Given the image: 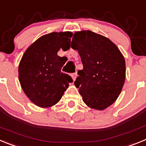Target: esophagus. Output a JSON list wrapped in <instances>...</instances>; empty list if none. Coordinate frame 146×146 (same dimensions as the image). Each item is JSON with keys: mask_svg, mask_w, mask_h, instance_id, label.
<instances>
[{"mask_svg": "<svg viewBox=\"0 0 146 146\" xmlns=\"http://www.w3.org/2000/svg\"><path fill=\"white\" fill-rule=\"evenodd\" d=\"M76 76H77V73H73V74L71 75V77H72V78H73V81L76 80Z\"/></svg>", "mask_w": 146, "mask_h": 146, "instance_id": "34e87169", "label": "esophagus"}]
</instances>
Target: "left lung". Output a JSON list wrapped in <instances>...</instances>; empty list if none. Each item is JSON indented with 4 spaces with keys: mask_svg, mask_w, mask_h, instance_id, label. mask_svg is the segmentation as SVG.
<instances>
[{
    "mask_svg": "<svg viewBox=\"0 0 146 146\" xmlns=\"http://www.w3.org/2000/svg\"><path fill=\"white\" fill-rule=\"evenodd\" d=\"M71 48L78 50L83 70L74 82L89 107L103 110L118 98L126 78V62L110 39L91 31L73 35Z\"/></svg>",
    "mask_w": 146,
    "mask_h": 146,
    "instance_id": "left-lung-1",
    "label": "left lung"
}]
</instances>
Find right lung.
I'll return each mask as SVG.
<instances>
[{"label": "right lung", "instance_id": "obj_1", "mask_svg": "<svg viewBox=\"0 0 146 146\" xmlns=\"http://www.w3.org/2000/svg\"><path fill=\"white\" fill-rule=\"evenodd\" d=\"M72 36L70 31L43 35L24 53L19 64V81L25 94L36 106L47 108L57 104L73 82L69 75L61 71L67 58L57 55L63 45H70Z\"/></svg>", "mask_w": 146, "mask_h": 146}]
</instances>
